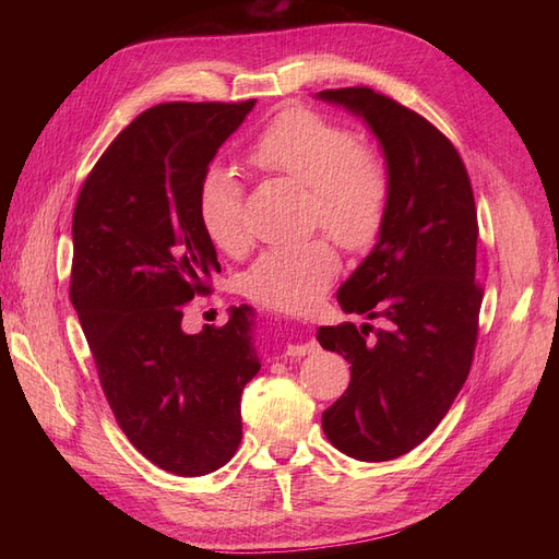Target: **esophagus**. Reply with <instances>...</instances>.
Here are the masks:
<instances>
[{
    "mask_svg": "<svg viewBox=\"0 0 559 559\" xmlns=\"http://www.w3.org/2000/svg\"><path fill=\"white\" fill-rule=\"evenodd\" d=\"M319 352V345L314 341H292L286 343V357H306V354Z\"/></svg>",
    "mask_w": 559,
    "mask_h": 559,
    "instance_id": "esophagus-1",
    "label": "esophagus"
}]
</instances>
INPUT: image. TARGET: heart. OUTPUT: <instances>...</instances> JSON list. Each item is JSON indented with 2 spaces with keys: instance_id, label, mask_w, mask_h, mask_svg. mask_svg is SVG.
Returning <instances> with one entry per match:
<instances>
[{
  "instance_id": "b5f03b06",
  "label": "heart",
  "mask_w": 559,
  "mask_h": 559,
  "mask_svg": "<svg viewBox=\"0 0 559 559\" xmlns=\"http://www.w3.org/2000/svg\"><path fill=\"white\" fill-rule=\"evenodd\" d=\"M247 160L267 175H284L310 189V222L326 226L347 249L378 240L392 200L384 160L352 128L333 118L294 107L282 111L247 151ZM200 222L210 240L240 253L251 238L245 191L228 167H214L202 179ZM337 251L329 235L270 247L245 275V294L275 310H302L337 273Z\"/></svg>"
}]
</instances>
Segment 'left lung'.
Listing matches in <instances>:
<instances>
[{
  "mask_svg": "<svg viewBox=\"0 0 559 559\" xmlns=\"http://www.w3.org/2000/svg\"><path fill=\"white\" fill-rule=\"evenodd\" d=\"M317 97L364 118L392 179L378 245L337 289L345 312L380 329L317 331L321 347L352 364L321 427L347 456L389 462L425 441L468 378L483 302L476 200L456 148L425 116L364 86Z\"/></svg>",
  "mask_w": 559,
  "mask_h": 559,
  "instance_id": "obj_1",
  "label": "left lung"
}]
</instances>
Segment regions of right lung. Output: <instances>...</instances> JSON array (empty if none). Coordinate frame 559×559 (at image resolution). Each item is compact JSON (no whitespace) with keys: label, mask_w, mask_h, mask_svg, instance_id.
I'll list each match as a JSON object with an SVG mask.
<instances>
[{"label":"right lung","mask_w":559,"mask_h":559,"mask_svg":"<svg viewBox=\"0 0 559 559\" xmlns=\"http://www.w3.org/2000/svg\"><path fill=\"white\" fill-rule=\"evenodd\" d=\"M247 103H165L142 111L81 186L70 298L118 427L151 464L195 478L242 438L240 399L259 373L257 312L186 333V302L222 273L198 198Z\"/></svg>","instance_id":"add662e5"}]
</instances>
